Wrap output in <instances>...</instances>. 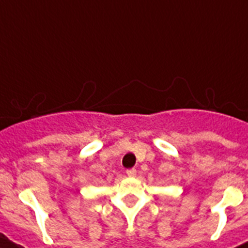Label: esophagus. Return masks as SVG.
<instances>
[{
	"label": "esophagus",
	"mask_w": 248,
	"mask_h": 248,
	"mask_svg": "<svg viewBox=\"0 0 248 248\" xmlns=\"http://www.w3.org/2000/svg\"><path fill=\"white\" fill-rule=\"evenodd\" d=\"M126 173H127V175H128V177H135L136 174H137V170H136L135 168H129V169H127Z\"/></svg>",
	"instance_id": "obj_1"
}]
</instances>
